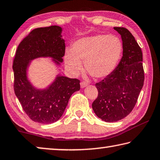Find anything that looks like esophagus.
Returning <instances> with one entry per match:
<instances>
[{
    "mask_svg": "<svg viewBox=\"0 0 160 160\" xmlns=\"http://www.w3.org/2000/svg\"><path fill=\"white\" fill-rule=\"evenodd\" d=\"M88 85V84L87 83V82H80V87H81V88H85V87H87Z\"/></svg>",
    "mask_w": 160,
    "mask_h": 160,
    "instance_id": "esophagus-1",
    "label": "esophagus"
}]
</instances>
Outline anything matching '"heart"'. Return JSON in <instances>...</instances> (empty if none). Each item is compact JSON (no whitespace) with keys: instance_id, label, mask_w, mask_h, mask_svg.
<instances>
[{"instance_id":"1","label":"heart","mask_w":160,"mask_h":160,"mask_svg":"<svg viewBox=\"0 0 160 160\" xmlns=\"http://www.w3.org/2000/svg\"><path fill=\"white\" fill-rule=\"evenodd\" d=\"M123 51L121 40L113 35L97 34L78 39L72 44V51L65 54L68 69L78 74L85 61L87 72L94 78L109 75L117 65Z\"/></svg>"}]
</instances>
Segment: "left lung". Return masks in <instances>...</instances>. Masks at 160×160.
I'll return each instance as SVG.
<instances>
[{"instance_id": "obj_1", "label": "left lung", "mask_w": 160, "mask_h": 160, "mask_svg": "<svg viewBox=\"0 0 160 160\" xmlns=\"http://www.w3.org/2000/svg\"><path fill=\"white\" fill-rule=\"evenodd\" d=\"M123 42V56L117 67L96 83L98 96L92 103L95 114L105 122H116L133 109L144 84L142 53L134 37L124 28H113Z\"/></svg>"}]
</instances>
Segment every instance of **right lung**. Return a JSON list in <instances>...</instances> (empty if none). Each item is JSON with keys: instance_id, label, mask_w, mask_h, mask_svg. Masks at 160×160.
I'll return each mask as SVG.
<instances>
[{"instance_id": "obj_1", "label": "right lung", "mask_w": 160, "mask_h": 160, "mask_svg": "<svg viewBox=\"0 0 160 160\" xmlns=\"http://www.w3.org/2000/svg\"><path fill=\"white\" fill-rule=\"evenodd\" d=\"M59 26L37 28L32 30L17 48L13 61L14 90L23 110L35 122L49 124L60 119L75 92L80 90V80L58 74L44 89L32 85L28 78L31 61L38 58H52L56 66L63 62L65 40Z\"/></svg>"}]
</instances>
